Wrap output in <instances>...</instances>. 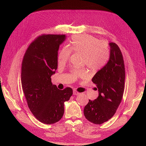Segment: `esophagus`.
<instances>
[{
    "label": "esophagus",
    "instance_id": "esophagus-1",
    "mask_svg": "<svg viewBox=\"0 0 146 146\" xmlns=\"http://www.w3.org/2000/svg\"><path fill=\"white\" fill-rule=\"evenodd\" d=\"M79 94H80V93L78 92H77L76 90H73V95H77Z\"/></svg>",
    "mask_w": 146,
    "mask_h": 146
}]
</instances>
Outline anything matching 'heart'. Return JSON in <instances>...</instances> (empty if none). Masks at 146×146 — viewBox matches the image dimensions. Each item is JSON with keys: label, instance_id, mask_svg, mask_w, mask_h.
I'll return each instance as SVG.
<instances>
[{"label": "heart", "instance_id": "obj_1", "mask_svg": "<svg viewBox=\"0 0 146 146\" xmlns=\"http://www.w3.org/2000/svg\"><path fill=\"white\" fill-rule=\"evenodd\" d=\"M70 48L85 57V63L92 70H99L106 65L109 58V50L108 44L100 42L99 38L91 35L74 36L71 40ZM72 51L68 47L62 48L58 56L60 65L65 64L68 60ZM74 77L84 78L87 76L84 70H74L72 73Z\"/></svg>", "mask_w": 146, "mask_h": 146}]
</instances>
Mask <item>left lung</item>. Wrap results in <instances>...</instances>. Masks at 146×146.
<instances>
[{"instance_id":"left-lung-1","label":"left lung","mask_w":146,"mask_h":146,"mask_svg":"<svg viewBox=\"0 0 146 146\" xmlns=\"http://www.w3.org/2000/svg\"><path fill=\"white\" fill-rule=\"evenodd\" d=\"M110 57L108 63L93 77L99 95L94 100H89L84 114L90 122L102 124L115 113L121 102L123 91L125 66L122 53L115 43H110Z\"/></svg>"}]
</instances>
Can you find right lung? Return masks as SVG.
Instances as JSON below:
<instances>
[{"instance_id":"obj_1","label":"right lung","mask_w":146,"mask_h":146,"mask_svg":"<svg viewBox=\"0 0 146 146\" xmlns=\"http://www.w3.org/2000/svg\"><path fill=\"white\" fill-rule=\"evenodd\" d=\"M65 35L39 36L28 48L22 63L21 84L28 107L40 122L52 124L64 113V103L73 94L71 88L58 89L51 77L58 67V51Z\"/></svg>"}]
</instances>
